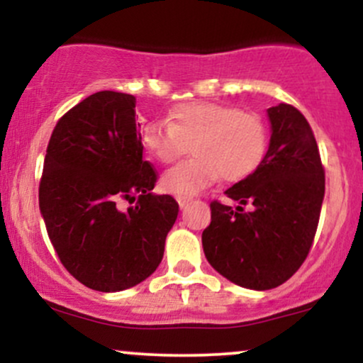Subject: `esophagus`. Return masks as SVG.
<instances>
[{"mask_svg":"<svg viewBox=\"0 0 363 363\" xmlns=\"http://www.w3.org/2000/svg\"><path fill=\"white\" fill-rule=\"evenodd\" d=\"M176 199H177L179 206H181V208H184V206L187 205V203H189V201H191V199H193V198H191V196H184V194H179V196H176Z\"/></svg>","mask_w":363,"mask_h":363,"instance_id":"34e87169","label":"esophagus"}]
</instances>
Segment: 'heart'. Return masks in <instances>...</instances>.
I'll return each instance as SVG.
<instances>
[{"label":"heart","mask_w":363,"mask_h":363,"mask_svg":"<svg viewBox=\"0 0 363 363\" xmlns=\"http://www.w3.org/2000/svg\"><path fill=\"white\" fill-rule=\"evenodd\" d=\"M141 147L162 164L189 150V160L162 176V187L174 194H194L222 176L239 182L252 176L269 150V126L257 112L215 102H184L170 111L169 121H148L141 129Z\"/></svg>","instance_id":"b5f03b06"}]
</instances>
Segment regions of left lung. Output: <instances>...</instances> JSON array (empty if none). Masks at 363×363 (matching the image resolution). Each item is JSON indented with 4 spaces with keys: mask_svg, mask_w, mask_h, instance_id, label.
I'll list each match as a JSON object with an SVG mask.
<instances>
[{
    "mask_svg": "<svg viewBox=\"0 0 363 363\" xmlns=\"http://www.w3.org/2000/svg\"><path fill=\"white\" fill-rule=\"evenodd\" d=\"M268 116L264 162L225 191L239 206L210 203L211 223L201 235L216 272L252 290L274 289L297 273L314 242L324 198V167L311 124L290 104L269 107Z\"/></svg>",
    "mask_w": 363,
    "mask_h": 363,
    "instance_id": "left-lung-1",
    "label": "left lung"
}]
</instances>
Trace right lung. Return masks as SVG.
<instances>
[{
  "instance_id": "right-lung-1",
  "label": "right lung",
  "mask_w": 363,
  "mask_h": 363,
  "mask_svg": "<svg viewBox=\"0 0 363 363\" xmlns=\"http://www.w3.org/2000/svg\"><path fill=\"white\" fill-rule=\"evenodd\" d=\"M136 99L104 90L72 107L52 129L39 206L57 257L97 291L131 289L164 257L179 213L176 199L152 194L158 172L143 160ZM132 205L122 210V203Z\"/></svg>"
}]
</instances>
